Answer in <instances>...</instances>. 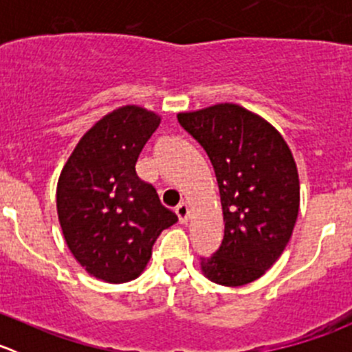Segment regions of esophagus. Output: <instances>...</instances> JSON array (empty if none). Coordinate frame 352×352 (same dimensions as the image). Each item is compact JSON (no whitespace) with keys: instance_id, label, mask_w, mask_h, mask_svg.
<instances>
[{"instance_id":"esophagus-1","label":"esophagus","mask_w":352,"mask_h":352,"mask_svg":"<svg viewBox=\"0 0 352 352\" xmlns=\"http://www.w3.org/2000/svg\"><path fill=\"white\" fill-rule=\"evenodd\" d=\"M175 214H177V218H179L180 223H187V218H189V208H187L186 202H182V204L177 206Z\"/></svg>"}]
</instances>
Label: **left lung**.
<instances>
[{"label": "left lung", "mask_w": 352, "mask_h": 352, "mask_svg": "<svg viewBox=\"0 0 352 352\" xmlns=\"http://www.w3.org/2000/svg\"><path fill=\"white\" fill-rule=\"evenodd\" d=\"M208 155L221 196L225 235L202 272L216 285L261 278L286 248L300 208L296 163L281 134L235 104L177 116Z\"/></svg>", "instance_id": "1"}]
</instances>
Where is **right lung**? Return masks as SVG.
<instances>
[{"mask_svg":"<svg viewBox=\"0 0 352 352\" xmlns=\"http://www.w3.org/2000/svg\"><path fill=\"white\" fill-rule=\"evenodd\" d=\"M160 117L126 105L98 120L80 140L58 182V214L71 254L95 278H138L175 212L136 175L141 150Z\"/></svg>","mask_w":352,"mask_h":352,"instance_id":"right-lung-1","label":"right lung"}]
</instances>
